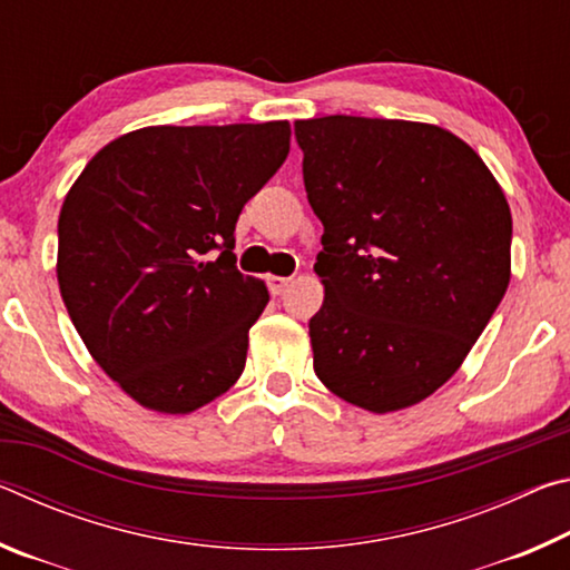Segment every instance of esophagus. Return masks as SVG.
I'll return each mask as SVG.
<instances>
[{
    "label": "esophagus",
    "mask_w": 570,
    "mask_h": 570,
    "mask_svg": "<svg viewBox=\"0 0 570 570\" xmlns=\"http://www.w3.org/2000/svg\"><path fill=\"white\" fill-rule=\"evenodd\" d=\"M288 284H292V276H268V288H272V294H282Z\"/></svg>",
    "instance_id": "34e87169"
}]
</instances>
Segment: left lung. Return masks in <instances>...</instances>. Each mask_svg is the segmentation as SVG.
Returning a JSON list of instances; mask_svg holds the SVG:
<instances>
[{
	"mask_svg": "<svg viewBox=\"0 0 570 570\" xmlns=\"http://www.w3.org/2000/svg\"><path fill=\"white\" fill-rule=\"evenodd\" d=\"M294 132L324 226L316 377L377 414L417 404L460 370L505 294V193L438 125L326 115Z\"/></svg>",
	"mask_w": 570,
	"mask_h": 570,
	"instance_id": "8db88e82",
	"label": "left lung"
}]
</instances>
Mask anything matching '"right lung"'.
Returning a JSON list of instances; mask_svg holds the SVG:
<instances>
[{"instance_id": "obj_1", "label": "right lung", "mask_w": 570, "mask_h": 570, "mask_svg": "<svg viewBox=\"0 0 570 570\" xmlns=\"http://www.w3.org/2000/svg\"><path fill=\"white\" fill-rule=\"evenodd\" d=\"M286 120L120 135L67 193L57 282L105 374L142 407L186 414L234 387L268 304L236 268V220L282 168Z\"/></svg>"}]
</instances>
